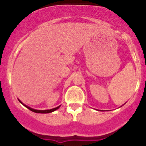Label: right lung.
I'll list each match as a JSON object with an SVG mask.
<instances>
[{
  "label": "right lung",
  "instance_id": "right-lung-1",
  "mask_svg": "<svg viewBox=\"0 0 146 146\" xmlns=\"http://www.w3.org/2000/svg\"><path fill=\"white\" fill-rule=\"evenodd\" d=\"M19 100V102H20L21 104H23V105L25 107H26L28 109H29L30 110H31L32 112H34V113H52V112L55 111V110H56L58 109L59 108H60V106L57 107V108H53V109H50V110H35V109H33V108H30V107L27 106V105H25V104H23V102H22L21 101H20V99H18Z\"/></svg>",
  "mask_w": 146,
  "mask_h": 146
}]
</instances>
